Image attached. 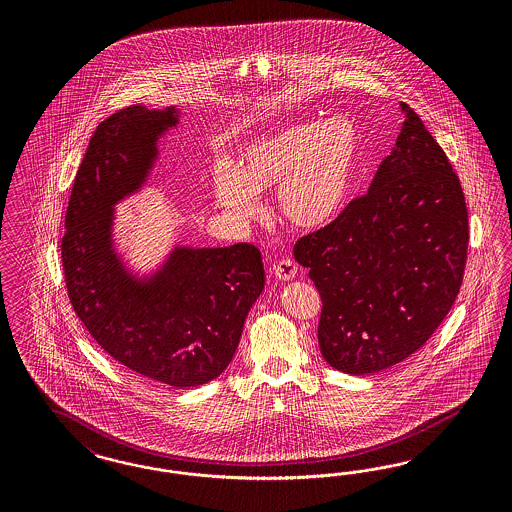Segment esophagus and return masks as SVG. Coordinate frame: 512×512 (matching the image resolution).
<instances>
[{"mask_svg":"<svg viewBox=\"0 0 512 512\" xmlns=\"http://www.w3.org/2000/svg\"><path fill=\"white\" fill-rule=\"evenodd\" d=\"M272 272H274V276L281 279V281H291V279L296 276L295 261H291V259H283V261H279L278 264H274Z\"/></svg>","mask_w":512,"mask_h":512,"instance_id":"1","label":"esophagus"}]
</instances>
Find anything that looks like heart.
Listing matches in <instances>:
<instances>
[{
	"label": "heart",
	"mask_w": 512,
	"mask_h": 512,
	"mask_svg": "<svg viewBox=\"0 0 512 512\" xmlns=\"http://www.w3.org/2000/svg\"><path fill=\"white\" fill-rule=\"evenodd\" d=\"M357 157V125L345 116L287 125L244 144L238 165L216 163L214 199L233 221L249 223L261 214L259 193L278 189L281 216L319 229L340 214Z\"/></svg>",
	"instance_id": "1"
}]
</instances>
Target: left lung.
<instances>
[{
	"instance_id": "1",
	"label": "left lung",
	"mask_w": 512,
	"mask_h": 512,
	"mask_svg": "<svg viewBox=\"0 0 512 512\" xmlns=\"http://www.w3.org/2000/svg\"><path fill=\"white\" fill-rule=\"evenodd\" d=\"M400 109V135L368 193L295 244L323 302L321 355L351 375L387 370L419 351L464 279L460 180L419 114L405 103Z\"/></svg>"
}]
</instances>
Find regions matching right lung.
I'll return each mask as SVG.
<instances>
[{"label":"right lung","mask_w":512,"mask_h":512,"mask_svg":"<svg viewBox=\"0 0 512 512\" xmlns=\"http://www.w3.org/2000/svg\"><path fill=\"white\" fill-rule=\"evenodd\" d=\"M180 116L178 107L133 105L97 125L67 206L62 261L71 304L93 340L131 372L189 388L231 364L264 268L251 244H174L148 272L125 263L116 204L146 187Z\"/></svg>","instance_id":"right-lung-1"}]
</instances>
